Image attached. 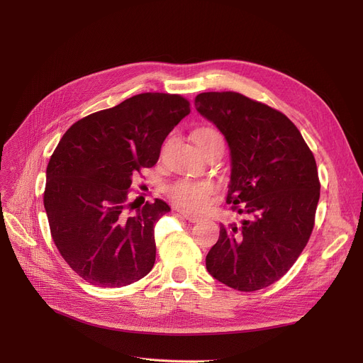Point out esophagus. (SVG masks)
Listing matches in <instances>:
<instances>
[{
  "label": "esophagus",
  "mask_w": 363,
  "mask_h": 363,
  "mask_svg": "<svg viewBox=\"0 0 363 363\" xmlns=\"http://www.w3.org/2000/svg\"><path fill=\"white\" fill-rule=\"evenodd\" d=\"M179 213H181V216H182V218H185L188 222H193V223H196V222H199V220L201 219L199 215L189 213V212H186V211H179Z\"/></svg>",
  "instance_id": "1"
}]
</instances>
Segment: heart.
<instances>
[{"label":"heart","mask_w":363,"mask_h":363,"mask_svg":"<svg viewBox=\"0 0 363 363\" xmlns=\"http://www.w3.org/2000/svg\"><path fill=\"white\" fill-rule=\"evenodd\" d=\"M215 138H220V135L216 129L211 126L199 128L194 132V141L197 145ZM213 191L215 185L211 181L181 179L167 188V194L172 201L182 208H186V211H201L211 201Z\"/></svg>","instance_id":"obj_1"}]
</instances>
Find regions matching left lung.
I'll use <instances>...</instances> for the list:
<instances>
[{"label":"left lung","mask_w":363,"mask_h":363,"mask_svg":"<svg viewBox=\"0 0 363 363\" xmlns=\"http://www.w3.org/2000/svg\"><path fill=\"white\" fill-rule=\"evenodd\" d=\"M196 108L231 150L226 203L249 216L241 225L220 223L206 268L238 291L269 287L290 271L313 231L320 193L313 152L284 113L242 94L201 92Z\"/></svg>","instance_id":"left-lung-1"}]
</instances>
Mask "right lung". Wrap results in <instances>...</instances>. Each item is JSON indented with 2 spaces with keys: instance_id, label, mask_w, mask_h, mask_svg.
I'll return each mask as SVG.
<instances>
[{
  "instance_id": "1",
  "label": "right lung",
  "mask_w": 363,
  "mask_h": 363,
  "mask_svg": "<svg viewBox=\"0 0 363 363\" xmlns=\"http://www.w3.org/2000/svg\"><path fill=\"white\" fill-rule=\"evenodd\" d=\"M188 113L178 94H138L73 123L55 147L44 207L57 250L86 282L119 289L155 266V223L170 207L159 199L137 206L128 191Z\"/></svg>"
}]
</instances>
